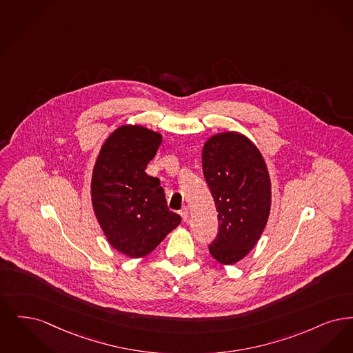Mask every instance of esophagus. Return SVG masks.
I'll return each instance as SVG.
<instances>
[{
  "instance_id": "1",
  "label": "esophagus",
  "mask_w": 353,
  "mask_h": 353,
  "mask_svg": "<svg viewBox=\"0 0 353 353\" xmlns=\"http://www.w3.org/2000/svg\"><path fill=\"white\" fill-rule=\"evenodd\" d=\"M181 216H182L183 221H187V220H188V208H187V207L181 211Z\"/></svg>"
}]
</instances>
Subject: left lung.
I'll return each instance as SVG.
<instances>
[{
    "mask_svg": "<svg viewBox=\"0 0 353 353\" xmlns=\"http://www.w3.org/2000/svg\"><path fill=\"white\" fill-rule=\"evenodd\" d=\"M201 163L219 214V233L210 253L217 262L232 265L253 249L266 225L270 178L260 150L234 132L210 138Z\"/></svg>",
    "mask_w": 353,
    "mask_h": 353,
    "instance_id": "left-lung-1",
    "label": "left lung"
}]
</instances>
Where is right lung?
<instances>
[{
	"label": "right lung",
	"mask_w": 353,
	"mask_h": 353,
	"mask_svg": "<svg viewBox=\"0 0 353 353\" xmlns=\"http://www.w3.org/2000/svg\"><path fill=\"white\" fill-rule=\"evenodd\" d=\"M161 134L138 125L114 130L103 145L93 169V210L109 244L138 259L153 252L181 216L168 207L158 178L146 174Z\"/></svg>",
	"instance_id": "add662e5"
}]
</instances>
